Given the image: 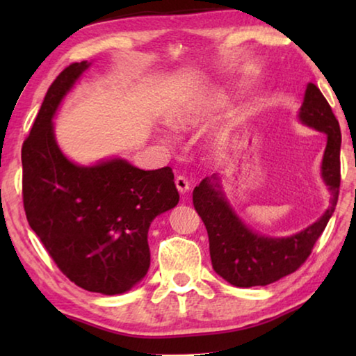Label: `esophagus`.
I'll return each mask as SVG.
<instances>
[{
    "label": "esophagus",
    "instance_id": "esophagus-1",
    "mask_svg": "<svg viewBox=\"0 0 356 356\" xmlns=\"http://www.w3.org/2000/svg\"><path fill=\"white\" fill-rule=\"evenodd\" d=\"M176 186H177L179 193H186V191L190 190L188 179H186L185 176H177V177H176Z\"/></svg>",
    "mask_w": 356,
    "mask_h": 356
}]
</instances>
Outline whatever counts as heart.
<instances>
[{"label": "heart", "instance_id": "b5f03b06", "mask_svg": "<svg viewBox=\"0 0 356 356\" xmlns=\"http://www.w3.org/2000/svg\"><path fill=\"white\" fill-rule=\"evenodd\" d=\"M196 120V114L191 110H182L172 116V124L176 127H188Z\"/></svg>", "mask_w": 356, "mask_h": 356}]
</instances>
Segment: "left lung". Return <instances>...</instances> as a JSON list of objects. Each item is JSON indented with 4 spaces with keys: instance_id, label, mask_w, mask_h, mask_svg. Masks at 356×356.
Here are the masks:
<instances>
[{
    "instance_id": "1",
    "label": "left lung",
    "mask_w": 356,
    "mask_h": 356,
    "mask_svg": "<svg viewBox=\"0 0 356 356\" xmlns=\"http://www.w3.org/2000/svg\"><path fill=\"white\" fill-rule=\"evenodd\" d=\"M298 116L301 122L323 131L328 138L322 177L331 191V204L314 225L292 237H264L237 218L220 190L218 177H206L193 190V204L209 234L213 270L232 286H267L298 270L309 257L336 209L341 185V129L327 99L314 83L306 88Z\"/></svg>"
}]
</instances>
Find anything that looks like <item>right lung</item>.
Returning a JSON list of instances; mask_svg holds the SVG:
<instances>
[{
	"label": "right lung",
	"instance_id": "add662e5",
	"mask_svg": "<svg viewBox=\"0 0 356 356\" xmlns=\"http://www.w3.org/2000/svg\"><path fill=\"white\" fill-rule=\"evenodd\" d=\"M89 67H65L51 83L22 147L26 220L58 268L89 292H127L150 265L147 231L156 215L177 206L170 166L143 171L114 159L78 166L59 150L51 119Z\"/></svg>",
	"mask_w": 356,
	"mask_h": 356
}]
</instances>
